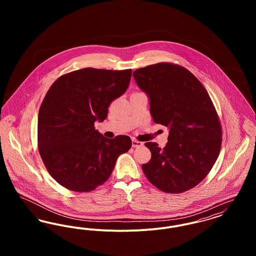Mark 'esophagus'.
<instances>
[{"label":"esophagus","instance_id":"34e87169","mask_svg":"<svg viewBox=\"0 0 256 256\" xmlns=\"http://www.w3.org/2000/svg\"><path fill=\"white\" fill-rule=\"evenodd\" d=\"M132 146H134V148H140V146H142L144 145L142 142H139V141H137V140H135V139H132Z\"/></svg>","mask_w":256,"mask_h":256}]
</instances>
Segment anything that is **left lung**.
<instances>
[{
    "label": "left lung",
    "instance_id": "1",
    "mask_svg": "<svg viewBox=\"0 0 256 256\" xmlns=\"http://www.w3.org/2000/svg\"><path fill=\"white\" fill-rule=\"evenodd\" d=\"M134 78L150 100L156 124L169 130L161 148L148 142L152 158L142 165L146 178L166 193H182L200 182L219 156L222 130L206 89L184 67L158 63L137 69Z\"/></svg>",
    "mask_w": 256,
    "mask_h": 256
}]
</instances>
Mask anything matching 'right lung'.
<instances>
[{
    "label": "right lung",
    "mask_w": 256,
    "mask_h": 256,
    "mask_svg": "<svg viewBox=\"0 0 256 256\" xmlns=\"http://www.w3.org/2000/svg\"><path fill=\"white\" fill-rule=\"evenodd\" d=\"M132 70L84 68L61 76L38 113V148L50 174L63 187L89 192L108 180L118 156L132 146L126 135L106 138L94 128L111 102L126 91Z\"/></svg>",
    "instance_id": "1"
}]
</instances>
